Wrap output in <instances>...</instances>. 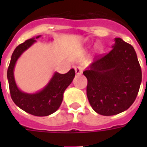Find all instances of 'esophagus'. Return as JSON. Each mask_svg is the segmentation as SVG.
<instances>
[{"label":"esophagus","instance_id":"esophagus-1","mask_svg":"<svg viewBox=\"0 0 147 147\" xmlns=\"http://www.w3.org/2000/svg\"><path fill=\"white\" fill-rule=\"evenodd\" d=\"M75 71H76V75H81L83 71V68L81 66H77L75 68Z\"/></svg>","mask_w":147,"mask_h":147}]
</instances>
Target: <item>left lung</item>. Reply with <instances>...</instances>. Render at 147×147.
<instances>
[{
    "instance_id": "8db88e82",
    "label": "left lung",
    "mask_w": 147,
    "mask_h": 147,
    "mask_svg": "<svg viewBox=\"0 0 147 147\" xmlns=\"http://www.w3.org/2000/svg\"><path fill=\"white\" fill-rule=\"evenodd\" d=\"M87 97L94 111L111 116L125 111L134 102L142 81L141 68L134 47L115 38L112 49L83 71Z\"/></svg>"
}]
</instances>
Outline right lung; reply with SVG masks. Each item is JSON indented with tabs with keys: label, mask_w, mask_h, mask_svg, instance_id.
<instances>
[{
	"label": "right lung",
	"mask_w": 147,
	"mask_h": 147,
	"mask_svg": "<svg viewBox=\"0 0 147 147\" xmlns=\"http://www.w3.org/2000/svg\"><path fill=\"white\" fill-rule=\"evenodd\" d=\"M41 35L30 38L14 49L7 69V80L10 96L15 105L26 113L34 116L43 117L53 114L63 100V94L75 78V70L71 69L66 74L53 73L49 82L41 90L34 93H26L20 89L14 78V68L23 53L36 42Z\"/></svg>",
	"instance_id": "1"
}]
</instances>
